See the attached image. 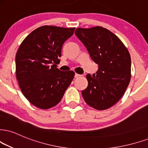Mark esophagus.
Here are the masks:
<instances>
[{
  "instance_id": "1",
  "label": "esophagus",
  "mask_w": 148,
  "mask_h": 148,
  "mask_svg": "<svg viewBox=\"0 0 148 148\" xmlns=\"http://www.w3.org/2000/svg\"><path fill=\"white\" fill-rule=\"evenodd\" d=\"M80 76H81V75H79V74H77V73L75 74V77H80Z\"/></svg>"
}]
</instances>
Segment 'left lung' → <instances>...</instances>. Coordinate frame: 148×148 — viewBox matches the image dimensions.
I'll use <instances>...</instances> for the list:
<instances>
[{"label":"left lung","mask_w":148,"mask_h":148,"mask_svg":"<svg viewBox=\"0 0 148 148\" xmlns=\"http://www.w3.org/2000/svg\"><path fill=\"white\" fill-rule=\"evenodd\" d=\"M75 34L98 64L96 74H87L88 86L82 91L84 99L97 110L109 108L121 99L130 83V53L117 36L101 27L77 28Z\"/></svg>","instance_id":"8db88e82"}]
</instances>
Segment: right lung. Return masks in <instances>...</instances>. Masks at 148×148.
Wrapping results in <instances>:
<instances>
[{
  "mask_svg": "<svg viewBox=\"0 0 148 148\" xmlns=\"http://www.w3.org/2000/svg\"><path fill=\"white\" fill-rule=\"evenodd\" d=\"M75 28L42 26L29 34L16 56V70L22 92L33 105L42 109L55 106L73 79L72 71L57 68L64 42Z\"/></svg>",
  "mask_w": 148,
  "mask_h": 148,
  "instance_id": "right-lung-1",
  "label": "right lung"
}]
</instances>
